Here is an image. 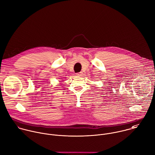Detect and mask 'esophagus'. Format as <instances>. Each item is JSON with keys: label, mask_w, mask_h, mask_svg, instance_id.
Returning a JSON list of instances; mask_svg holds the SVG:
<instances>
[{"label": "esophagus", "mask_w": 155, "mask_h": 155, "mask_svg": "<svg viewBox=\"0 0 155 155\" xmlns=\"http://www.w3.org/2000/svg\"><path fill=\"white\" fill-rule=\"evenodd\" d=\"M76 75H77V76H81L82 72H78V73L76 74Z\"/></svg>", "instance_id": "obj_1"}]
</instances>
